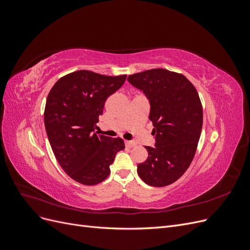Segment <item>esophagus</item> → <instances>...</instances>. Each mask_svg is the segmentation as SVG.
Returning <instances> with one entry per match:
<instances>
[{
  "label": "esophagus",
  "mask_w": 250,
  "mask_h": 250,
  "mask_svg": "<svg viewBox=\"0 0 250 250\" xmlns=\"http://www.w3.org/2000/svg\"><path fill=\"white\" fill-rule=\"evenodd\" d=\"M125 145L128 148H132V147H134L135 145H137V143L132 142V141H125Z\"/></svg>",
  "instance_id": "obj_1"
}]
</instances>
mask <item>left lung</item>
<instances>
[{"mask_svg":"<svg viewBox=\"0 0 250 250\" xmlns=\"http://www.w3.org/2000/svg\"><path fill=\"white\" fill-rule=\"evenodd\" d=\"M127 80L148 98L155 134V147L145 146L148 158L138 165V174L149 186H169L183 176L196 153L203 122L199 95L183 74L165 69Z\"/></svg>","mask_w":250,"mask_h":250,"instance_id":"left-lung-1","label":"left lung"}]
</instances>
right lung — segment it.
<instances>
[{"label":"right lung","mask_w":250,"mask_h":250,"mask_svg":"<svg viewBox=\"0 0 250 250\" xmlns=\"http://www.w3.org/2000/svg\"><path fill=\"white\" fill-rule=\"evenodd\" d=\"M126 77L81 70L60 78L48 95L43 117L50 145L64 172L79 184L102 183L116 154L125 148L121 138L97 134L94 128L105 101Z\"/></svg>","instance_id":"add662e5"}]
</instances>
